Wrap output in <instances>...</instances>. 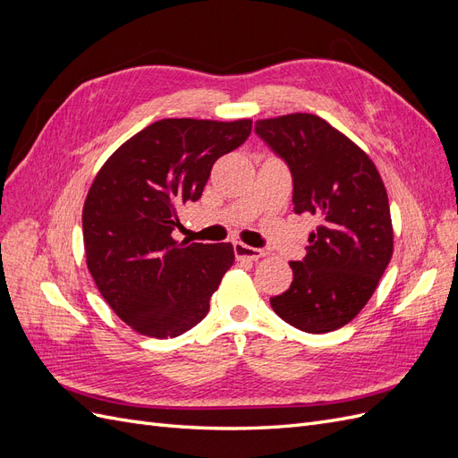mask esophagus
Returning a JSON list of instances; mask_svg holds the SVG:
<instances>
[{
  "instance_id": "obj_1",
  "label": "esophagus",
  "mask_w": 458,
  "mask_h": 458,
  "mask_svg": "<svg viewBox=\"0 0 458 458\" xmlns=\"http://www.w3.org/2000/svg\"><path fill=\"white\" fill-rule=\"evenodd\" d=\"M233 248H234V256H237L239 259L256 261V259L266 256V252H263L261 248H254V246H248V244H242V242H234Z\"/></svg>"
}]
</instances>
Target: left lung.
I'll return each mask as SVG.
<instances>
[{"mask_svg": "<svg viewBox=\"0 0 458 458\" xmlns=\"http://www.w3.org/2000/svg\"><path fill=\"white\" fill-rule=\"evenodd\" d=\"M261 141L293 174L296 214L318 217L293 284L271 298L283 321L311 335L348 325L377 290L394 252L387 192L377 165L315 114L256 122Z\"/></svg>", "mask_w": 458, "mask_h": 458, "instance_id": "left-lung-1", "label": "left lung"}]
</instances>
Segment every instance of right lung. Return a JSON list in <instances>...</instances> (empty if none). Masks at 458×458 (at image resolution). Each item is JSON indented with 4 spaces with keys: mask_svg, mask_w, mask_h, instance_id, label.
<instances>
[{
    "mask_svg": "<svg viewBox=\"0 0 458 458\" xmlns=\"http://www.w3.org/2000/svg\"><path fill=\"white\" fill-rule=\"evenodd\" d=\"M252 120L164 118L118 147L81 212L86 261L110 308L133 330L175 338L199 325L233 266V244L177 242L179 210L197 202L214 162L241 147Z\"/></svg>",
    "mask_w": 458,
    "mask_h": 458,
    "instance_id": "add662e5",
    "label": "right lung"
}]
</instances>
